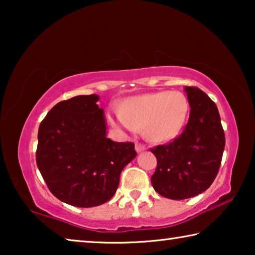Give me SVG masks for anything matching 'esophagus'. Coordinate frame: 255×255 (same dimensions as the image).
I'll list each match as a JSON object with an SVG mask.
<instances>
[{
  "mask_svg": "<svg viewBox=\"0 0 255 255\" xmlns=\"http://www.w3.org/2000/svg\"><path fill=\"white\" fill-rule=\"evenodd\" d=\"M145 149H146V147H145L144 145H141V144H136V150H137V153L144 152Z\"/></svg>",
  "mask_w": 255,
  "mask_h": 255,
  "instance_id": "esophagus-1",
  "label": "esophagus"
}]
</instances>
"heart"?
I'll list each match as a JSON object with an SVG mask.
<instances>
[{
  "mask_svg": "<svg viewBox=\"0 0 255 255\" xmlns=\"http://www.w3.org/2000/svg\"><path fill=\"white\" fill-rule=\"evenodd\" d=\"M187 111L188 103L182 93L163 91L129 99L112 112L110 119L117 128L131 132L144 126L146 138L163 143L180 131Z\"/></svg>",
  "mask_w": 255,
  "mask_h": 255,
  "instance_id": "obj_1",
  "label": "heart"
}]
</instances>
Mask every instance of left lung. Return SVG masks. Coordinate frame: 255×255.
Masks as SVG:
<instances>
[{
	"instance_id": "1",
	"label": "left lung",
	"mask_w": 255,
	"mask_h": 255,
	"mask_svg": "<svg viewBox=\"0 0 255 255\" xmlns=\"http://www.w3.org/2000/svg\"><path fill=\"white\" fill-rule=\"evenodd\" d=\"M190 117L182 133L150 148L157 166L150 178L158 195L183 200L206 191L214 182L225 148V133L215 102L196 86H187Z\"/></svg>"
}]
</instances>
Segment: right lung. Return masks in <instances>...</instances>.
<instances>
[{
    "instance_id": "add662e5",
    "label": "right lung",
    "mask_w": 255,
    "mask_h": 255,
    "mask_svg": "<svg viewBox=\"0 0 255 255\" xmlns=\"http://www.w3.org/2000/svg\"><path fill=\"white\" fill-rule=\"evenodd\" d=\"M97 94L58 102L38 130L36 162L50 192L71 206L105 204L117 191L120 173L136 157L135 144L107 138Z\"/></svg>"
}]
</instances>
